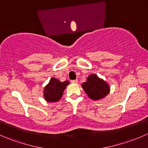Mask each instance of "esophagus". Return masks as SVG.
Segmentation results:
<instances>
[{"instance_id": "obj_1", "label": "esophagus", "mask_w": 148, "mask_h": 148, "mask_svg": "<svg viewBox=\"0 0 148 148\" xmlns=\"http://www.w3.org/2000/svg\"><path fill=\"white\" fill-rule=\"evenodd\" d=\"M71 83L72 84H77L78 83V80L77 79H74V80H71Z\"/></svg>"}]
</instances>
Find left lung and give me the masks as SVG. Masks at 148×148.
<instances>
[{
	"instance_id": "1",
	"label": "left lung",
	"mask_w": 148,
	"mask_h": 148,
	"mask_svg": "<svg viewBox=\"0 0 148 148\" xmlns=\"http://www.w3.org/2000/svg\"><path fill=\"white\" fill-rule=\"evenodd\" d=\"M83 89L92 100H99L105 97L110 91L109 84L97 74H90L86 78V81L82 84Z\"/></svg>"
}]
</instances>
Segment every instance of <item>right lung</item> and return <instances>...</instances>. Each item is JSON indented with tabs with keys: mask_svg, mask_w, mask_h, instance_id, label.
I'll list each match as a JSON object with an SVG mask.
<instances>
[{
	"mask_svg": "<svg viewBox=\"0 0 148 148\" xmlns=\"http://www.w3.org/2000/svg\"><path fill=\"white\" fill-rule=\"evenodd\" d=\"M69 82H60L58 79L52 77L49 84L44 87V97L48 102H56L62 98L63 92Z\"/></svg>",
	"mask_w": 148,
	"mask_h": 148,
	"instance_id": "add662e5",
	"label": "right lung"
}]
</instances>
